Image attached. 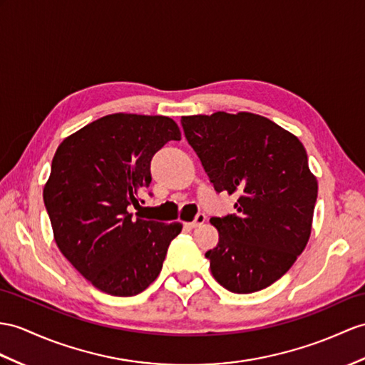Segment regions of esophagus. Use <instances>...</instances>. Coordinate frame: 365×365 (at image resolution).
Listing matches in <instances>:
<instances>
[{
	"mask_svg": "<svg viewBox=\"0 0 365 365\" xmlns=\"http://www.w3.org/2000/svg\"><path fill=\"white\" fill-rule=\"evenodd\" d=\"M204 221H206V215H204V213H198L193 221H190V223H185V225H187V227H190V229H195V227L201 226Z\"/></svg>",
	"mask_w": 365,
	"mask_h": 365,
	"instance_id": "esophagus-1",
	"label": "esophagus"
}]
</instances>
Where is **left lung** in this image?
Returning a JSON list of instances; mask_svg holds the SVG:
<instances>
[{
  "instance_id": "left-lung-1",
  "label": "left lung",
  "mask_w": 365,
  "mask_h": 365,
  "mask_svg": "<svg viewBox=\"0 0 365 365\" xmlns=\"http://www.w3.org/2000/svg\"><path fill=\"white\" fill-rule=\"evenodd\" d=\"M181 123L215 190L238 195L237 215L210 218L220 234L206 252L212 275L237 294L272 285L304 252L313 226L317 180L304 144L246 111L182 115Z\"/></svg>"
}]
</instances>
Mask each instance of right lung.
I'll list each match as a JSON object with an SVG mask.
<instances>
[{
	"label": "right lung",
	"instance_id": "right-lung-1",
	"mask_svg": "<svg viewBox=\"0 0 365 365\" xmlns=\"http://www.w3.org/2000/svg\"><path fill=\"white\" fill-rule=\"evenodd\" d=\"M181 131L167 115L115 113L63 139L52 159L43 200L68 262L106 294L136 296L163 269L182 225L133 218L139 192L152 182L150 161Z\"/></svg>",
	"mask_w": 365,
	"mask_h": 365
}]
</instances>
